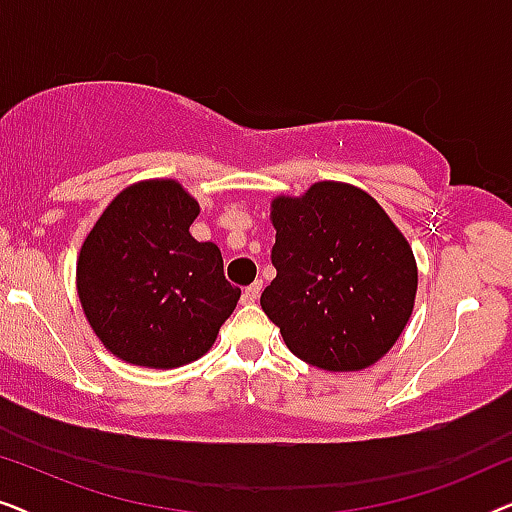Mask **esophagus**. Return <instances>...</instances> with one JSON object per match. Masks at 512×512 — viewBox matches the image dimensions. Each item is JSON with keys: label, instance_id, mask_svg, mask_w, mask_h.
<instances>
[{"label": "esophagus", "instance_id": "esophagus-1", "mask_svg": "<svg viewBox=\"0 0 512 512\" xmlns=\"http://www.w3.org/2000/svg\"><path fill=\"white\" fill-rule=\"evenodd\" d=\"M261 291H263V282H254L251 286H247V289H244V293H242V303L244 305H254L258 296H261Z\"/></svg>", "mask_w": 512, "mask_h": 512}]
</instances>
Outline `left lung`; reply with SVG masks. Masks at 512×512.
<instances>
[{
  "instance_id": "1",
  "label": "left lung",
  "mask_w": 512,
  "mask_h": 512,
  "mask_svg": "<svg viewBox=\"0 0 512 512\" xmlns=\"http://www.w3.org/2000/svg\"><path fill=\"white\" fill-rule=\"evenodd\" d=\"M277 277L261 307L298 359L347 373L373 366L408 324L417 265L366 191L319 181L303 198L272 202Z\"/></svg>"
}]
</instances>
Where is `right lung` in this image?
Segmentation results:
<instances>
[{
    "instance_id": "obj_1",
    "label": "right lung",
    "mask_w": 512,
    "mask_h": 512,
    "mask_svg": "<svg viewBox=\"0 0 512 512\" xmlns=\"http://www.w3.org/2000/svg\"><path fill=\"white\" fill-rule=\"evenodd\" d=\"M200 207L177 181L125 188L90 230L76 289L97 338L118 359L179 368L214 345L240 289L221 251L188 233Z\"/></svg>"
}]
</instances>
